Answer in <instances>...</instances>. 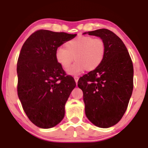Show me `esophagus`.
<instances>
[{"instance_id":"34e87169","label":"esophagus","mask_w":148,"mask_h":148,"mask_svg":"<svg viewBox=\"0 0 148 148\" xmlns=\"http://www.w3.org/2000/svg\"><path fill=\"white\" fill-rule=\"evenodd\" d=\"M74 80H75V82L77 84L78 81H79V77H77V76H75V77H74Z\"/></svg>"}]
</instances>
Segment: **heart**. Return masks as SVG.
Masks as SVG:
<instances>
[{
  "label": "heart",
  "instance_id": "1",
  "mask_svg": "<svg viewBox=\"0 0 148 148\" xmlns=\"http://www.w3.org/2000/svg\"><path fill=\"white\" fill-rule=\"evenodd\" d=\"M63 48L56 50L55 57L57 62L65 70L69 69L74 60L76 61L68 71L71 75L80 74L85 69L95 70L103 62L106 53L105 41L90 36H79L68 40Z\"/></svg>",
  "mask_w": 148,
  "mask_h": 148
}]
</instances>
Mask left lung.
Here are the masks:
<instances>
[{"label": "left lung", "instance_id": "left-lung-1", "mask_svg": "<svg viewBox=\"0 0 148 148\" xmlns=\"http://www.w3.org/2000/svg\"><path fill=\"white\" fill-rule=\"evenodd\" d=\"M86 34V33H85ZM105 41L106 53L95 70L79 79L87 118L100 128L117 124L124 116L134 88V66L119 37L107 29L88 32Z\"/></svg>", "mask_w": 148, "mask_h": 148}]
</instances>
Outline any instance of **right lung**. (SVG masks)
<instances>
[{
  "instance_id": "right-lung-1",
  "label": "right lung",
  "mask_w": 148,
  "mask_h": 148,
  "mask_svg": "<svg viewBox=\"0 0 148 148\" xmlns=\"http://www.w3.org/2000/svg\"><path fill=\"white\" fill-rule=\"evenodd\" d=\"M77 34L40 29L22 45L17 60V95L29 119L42 129L56 126L76 86L56 60V50Z\"/></svg>"
}]
</instances>
